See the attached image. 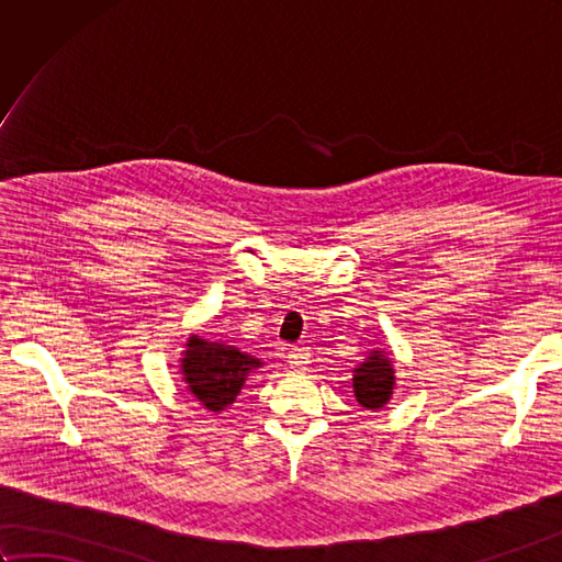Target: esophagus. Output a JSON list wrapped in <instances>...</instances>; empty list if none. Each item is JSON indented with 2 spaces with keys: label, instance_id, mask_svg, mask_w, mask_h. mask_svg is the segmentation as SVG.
Returning a JSON list of instances; mask_svg holds the SVG:
<instances>
[{
  "label": "esophagus",
  "instance_id": "1",
  "mask_svg": "<svg viewBox=\"0 0 562 562\" xmlns=\"http://www.w3.org/2000/svg\"><path fill=\"white\" fill-rule=\"evenodd\" d=\"M308 362H312V352H308V348H292L290 350L288 364L294 369V372H302Z\"/></svg>",
  "mask_w": 562,
  "mask_h": 562
}]
</instances>
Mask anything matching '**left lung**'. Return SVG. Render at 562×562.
I'll use <instances>...</instances> for the list:
<instances>
[{
  "label": "left lung",
  "mask_w": 562,
  "mask_h": 562,
  "mask_svg": "<svg viewBox=\"0 0 562 562\" xmlns=\"http://www.w3.org/2000/svg\"><path fill=\"white\" fill-rule=\"evenodd\" d=\"M355 398L367 411H381L396 389V369L386 350H372L360 367L352 369Z\"/></svg>",
  "instance_id": "1"
}]
</instances>
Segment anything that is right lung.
I'll use <instances>...</instances> for the list:
<instances>
[{
    "mask_svg": "<svg viewBox=\"0 0 562 562\" xmlns=\"http://www.w3.org/2000/svg\"><path fill=\"white\" fill-rule=\"evenodd\" d=\"M258 357L241 352L234 345L214 342L202 336H190L181 355V376L202 408L222 413L241 393L248 374L260 369Z\"/></svg>",
    "mask_w": 562,
    "mask_h": 562,
    "instance_id": "right-lung-1",
    "label": "right lung"
}]
</instances>
